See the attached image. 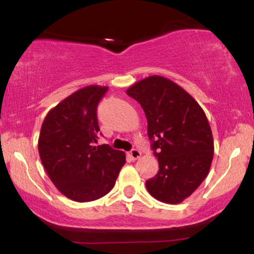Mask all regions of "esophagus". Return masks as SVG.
<instances>
[{
	"label": "esophagus",
	"mask_w": 254,
	"mask_h": 254,
	"mask_svg": "<svg viewBox=\"0 0 254 254\" xmlns=\"http://www.w3.org/2000/svg\"><path fill=\"white\" fill-rule=\"evenodd\" d=\"M141 151L140 150H137V149H133V150H130L129 151V156L133 159H138L141 157Z\"/></svg>",
	"instance_id": "obj_1"
}]
</instances>
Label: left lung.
I'll return each mask as SVG.
<instances>
[{
	"mask_svg": "<svg viewBox=\"0 0 254 254\" xmlns=\"http://www.w3.org/2000/svg\"><path fill=\"white\" fill-rule=\"evenodd\" d=\"M126 93L144 111L159 165L157 175L145 182L148 192L162 202H183L206 179L213 161L206 114L189 92L163 76L141 79Z\"/></svg>",
	"mask_w": 254,
	"mask_h": 254,
	"instance_id": "1",
	"label": "left lung"
}]
</instances>
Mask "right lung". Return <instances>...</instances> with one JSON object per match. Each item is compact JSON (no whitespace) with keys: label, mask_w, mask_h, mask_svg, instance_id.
<instances>
[{"label":"right lung","mask_w":254,"mask_h":254,"mask_svg":"<svg viewBox=\"0 0 254 254\" xmlns=\"http://www.w3.org/2000/svg\"><path fill=\"white\" fill-rule=\"evenodd\" d=\"M107 90L99 85L77 90L47 113L40 129L38 150L48 177L77 202L106 195L126 163L124 151L95 145L100 130L97 106Z\"/></svg>","instance_id":"1"}]
</instances>
